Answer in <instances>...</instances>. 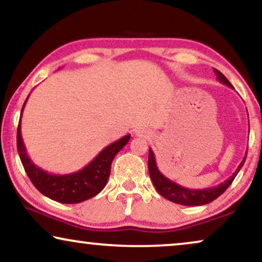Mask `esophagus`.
I'll return each mask as SVG.
<instances>
[{
  "mask_svg": "<svg viewBox=\"0 0 262 262\" xmlns=\"http://www.w3.org/2000/svg\"><path fill=\"white\" fill-rule=\"evenodd\" d=\"M136 134H137V136H143V137H148V132L146 131H144V130H138L137 132H136Z\"/></svg>",
  "mask_w": 262,
  "mask_h": 262,
  "instance_id": "obj_1",
  "label": "esophagus"
}]
</instances>
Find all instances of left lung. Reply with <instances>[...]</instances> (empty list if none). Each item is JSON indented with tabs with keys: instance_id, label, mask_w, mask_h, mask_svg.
<instances>
[{
	"instance_id": "obj_1",
	"label": "left lung",
	"mask_w": 262,
	"mask_h": 262,
	"mask_svg": "<svg viewBox=\"0 0 262 262\" xmlns=\"http://www.w3.org/2000/svg\"><path fill=\"white\" fill-rule=\"evenodd\" d=\"M214 74H216L217 80L228 87L232 88V84L228 81V78L221 73L220 70L213 69ZM246 157L242 160V162L239 163L237 169L230 178L227 179L224 182H222L221 185L216 186V187L205 188V189H189L182 186L178 185L177 182L169 180V179L164 177V175L159 170V168L156 166V160L155 155H154L152 150L149 149V160H148V168H149V174L150 179H151L154 186H155L156 191L160 193L161 195L164 198L170 200L175 204H180V205H187V206H199V205H205L213 202L214 199H217L221 194H223L225 189L231 185V182L234 181V179L237 173L241 169L243 164H245Z\"/></svg>"
}]
</instances>
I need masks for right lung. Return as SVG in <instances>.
Returning <instances> with one entry per match:
<instances>
[{"mask_svg":"<svg viewBox=\"0 0 262 262\" xmlns=\"http://www.w3.org/2000/svg\"><path fill=\"white\" fill-rule=\"evenodd\" d=\"M26 101L21 110L16 134V145L21 163L34 187L48 198L62 204L82 203L99 194L108 180L113 159L127 144L131 135L124 136L123 138L106 146L91 163H88L81 170L64 175L50 174L32 162L25 148L23 136H21V117Z\"/></svg>","mask_w":262,"mask_h":262,"instance_id":"add662e5","label":"right lung"}]
</instances>
